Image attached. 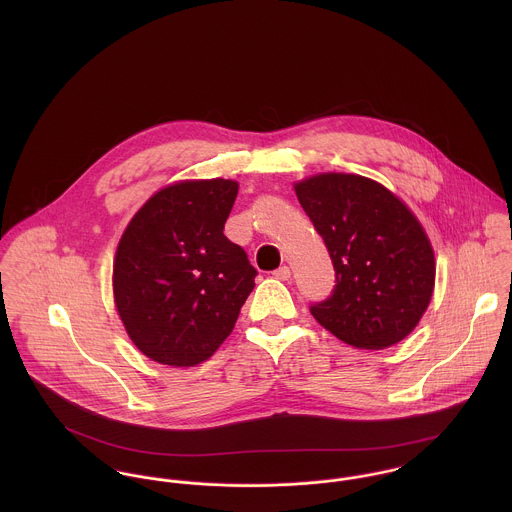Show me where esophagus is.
<instances>
[{"label": "esophagus", "mask_w": 512, "mask_h": 512, "mask_svg": "<svg viewBox=\"0 0 512 512\" xmlns=\"http://www.w3.org/2000/svg\"><path fill=\"white\" fill-rule=\"evenodd\" d=\"M272 276L276 278V280H282V282H288L290 278H292V272H290V268L288 266H280L278 270H274L272 272Z\"/></svg>", "instance_id": "obj_1"}]
</instances>
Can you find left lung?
Masks as SVG:
<instances>
[{"label":"left lung","instance_id":"1","mask_svg":"<svg viewBox=\"0 0 512 512\" xmlns=\"http://www.w3.org/2000/svg\"><path fill=\"white\" fill-rule=\"evenodd\" d=\"M305 215L323 238L335 288L311 315L357 349H386L418 325L430 305L432 244L410 209L361 175L323 173L295 185Z\"/></svg>","mask_w":512,"mask_h":512}]
</instances>
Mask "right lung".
Returning a JSON list of instances; mask_svg holds the SVG:
<instances>
[{"mask_svg": "<svg viewBox=\"0 0 512 512\" xmlns=\"http://www.w3.org/2000/svg\"><path fill=\"white\" fill-rule=\"evenodd\" d=\"M238 183L183 181L155 193L116 250L114 299L134 345L161 365L195 366L230 335L256 268L224 236Z\"/></svg>", "mask_w": 512, "mask_h": 512, "instance_id": "obj_1", "label": "right lung"}]
</instances>
